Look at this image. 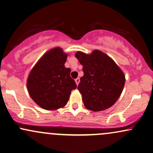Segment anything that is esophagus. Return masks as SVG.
Here are the masks:
<instances>
[{
	"instance_id": "esophagus-1",
	"label": "esophagus",
	"mask_w": 153,
	"mask_h": 153,
	"mask_svg": "<svg viewBox=\"0 0 153 153\" xmlns=\"http://www.w3.org/2000/svg\"><path fill=\"white\" fill-rule=\"evenodd\" d=\"M75 82H76V84H77V85H78L79 84V82H80V78H76L75 79Z\"/></svg>"
}]
</instances>
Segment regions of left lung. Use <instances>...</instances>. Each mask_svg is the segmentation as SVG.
Here are the masks:
<instances>
[{
  "label": "left lung",
  "instance_id": "obj_1",
  "mask_svg": "<svg viewBox=\"0 0 153 153\" xmlns=\"http://www.w3.org/2000/svg\"><path fill=\"white\" fill-rule=\"evenodd\" d=\"M83 66V76L78 86L84 105L92 111H102L115 104L122 93L126 77L112 58L100 51L91 54L77 52Z\"/></svg>",
  "mask_w": 153,
  "mask_h": 153
}]
</instances>
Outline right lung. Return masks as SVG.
Listing matches in <instances>:
<instances>
[{"label": "right lung", "instance_id": "obj_1", "mask_svg": "<svg viewBox=\"0 0 153 153\" xmlns=\"http://www.w3.org/2000/svg\"><path fill=\"white\" fill-rule=\"evenodd\" d=\"M68 55L60 48L45 53L31 70L27 80L29 95L45 110H53L67 104L71 91L76 88L71 69L65 67Z\"/></svg>", "mask_w": 153, "mask_h": 153}]
</instances>
